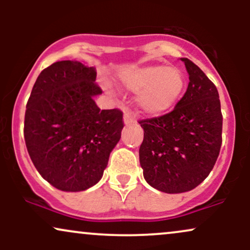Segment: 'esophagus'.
I'll return each mask as SVG.
<instances>
[{"mask_svg": "<svg viewBox=\"0 0 250 250\" xmlns=\"http://www.w3.org/2000/svg\"><path fill=\"white\" fill-rule=\"evenodd\" d=\"M123 121H125V125H134L135 122V119L133 116H131L130 113H125V115H123Z\"/></svg>", "mask_w": 250, "mask_h": 250, "instance_id": "1", "label": "esophagus"}]
</instances>
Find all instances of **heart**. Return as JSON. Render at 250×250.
<instances>
[{
  "label": "heart",
  "instance_id": "b5f03b06",
  "mask_svg": "<svg viewBox=\"0 0 250 250\" xmlns=\"http://www.w3.org/2000/svg\"><path fill=\"white\" fill-rule=\"evenodd\" d=\"M120 83L125 89L137 95V105L147 115L167 113L185 88V74L179 68L162 64L128 69L120 75Z\"/></svg>",
  "mask_w": 250,
  "mask_h": 250
}]
</instances>
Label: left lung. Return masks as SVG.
Segmentation results:
<instances>
[{
    "instance_id": "left-lung-1",
    "label": "left lung",
    "mask_w": 250,
    "mask_h": 250,
    "mask_svg": "<svg viewBox=\"0 0 250 250\" xmlns=\"http://www.w3.org/2000/svg\"><path fill=\"white\" fill-rule=\"evenodd\" d=\"M187 91L170 113L141 120L140 147L143 176L151 187L168 194L189 191L214 168L222 143L219 93L206 74L188 59Z\"/></svg>"
}]
</instances>
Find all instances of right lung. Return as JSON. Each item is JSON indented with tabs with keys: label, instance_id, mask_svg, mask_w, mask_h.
Returning a JSON list of instances; mask_svg holds the SVG:
<instances>
[{
	"label": "right lung",
	"instance_id": "right-lung-1",
	"mask_svg": "<svg viewBox=\"0 0 250 250\" xmlns=\"http://www.w3.org/2000/svg\"><path fill=\"white\" fill-rule=\"evenodd\" d=\"M96 70L79 61L43 69L27 103L24 141L40 175L63 191H82L101 180L121 139L123 114L101 110Z\"/></svg>",
	"mask_w": 250,
	"mask_h": 250
}]
</instances>
